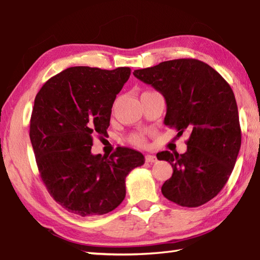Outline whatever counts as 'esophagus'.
Returning <instances> with one entry per match:
<instances>
[{
	"label": "esophagus",
	"instance_id": "1",
	"mask_svg": "<svg viewBox=\"0 0 260 260\" xmlns=\"http://www.w3.org/2000/svg\"><path fill=\"white\" fill-rule=\"evenodd\" d=\"M145 160L148 162H155V161H157V157H155V155H153V154H146Z\"/></svg>",
	"mask_w": 260,
	"mask_h": 260
}]
</instances>
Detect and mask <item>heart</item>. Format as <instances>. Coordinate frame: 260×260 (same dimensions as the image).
<instances>
[{"instance_id": "heart-1", "label": "heart", "mask_w": 260, "mask_h": 260, "mask_svg": "<svg viewBox=\"0 0 260 260\" xmlns=\"http://www.w3.org/2000/svg\"><path fill=\"white\" fill-rule=\"evenodd\" d=\"M129 142L136 146H144L145 145V136L141 133H134L129 136Z\"/></svg>"}]
</instances>
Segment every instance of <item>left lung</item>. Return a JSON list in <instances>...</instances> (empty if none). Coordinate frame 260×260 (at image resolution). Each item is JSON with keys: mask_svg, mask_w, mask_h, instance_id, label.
Listing matches in <instances>:
<instances>
[{"mask_svg": "<svg viewBox=\"0 0 260 260\" xmlns=\"http://www.w3.org/2000/svg\"><path fill=\"white\" fill-rule=\"evenodd\" d=\"M134 76L162 94L165 125L177 135L190 132L185 153L162 151L159 160L173 167L161 186L165 198L187 208L210 201L230 178L241 146V127L234 93L209 64L176 59L134 70Z\"/></svg>", "mask_w": 260, "mask_h": 260, "instance_id": "left-lung-1", "label": "left lung"}]
</instances>
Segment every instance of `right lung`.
<instances>
[{
	"label": "right lung",
	"mask_w": 260,
	"mask_h": 260,
	"mask_svg": "<svg viewBox=\"0 0 260 260\" xmlns=\"http://www.w3.org/2000/svg\"><path fill=\"white\" fill-rule=\"evenodd\" d=\"M131 68L70 67L37 93L29 138L42 182L66 210L82 217L108 214L126 196L125 178L144 164L139 151L118 146L109 158L91 152L106 136L117 94Z\"/></svg>",
	"instance_id": "right-lung-1"
}]
</instances>
